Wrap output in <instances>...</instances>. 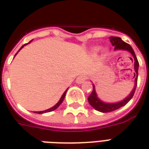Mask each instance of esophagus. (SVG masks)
Segmentation results:
<instances>
[{
    "label": "esophagus",
    "mask_w": 149,
    "mask_h": 149,
    "mask_svg": "<svg viewBox=\"0 0 149 149\" xmlns=\"http://www.w3.org/2000/svg\"><path fill=\"white\" fill-rule=\"evenodd\" d=\"M86 79H87V78H86V77H85V76H84V75H82V76H80V77H78L77 78L76 82H77V84H81V83L84 82V81H85Z\"/></svg>",
    "instance_id": "1"
}]
</instances>
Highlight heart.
Instances as JSON below:
<instances>
[{"label": "heart", "mask_w": 149, "mask_h": 149, "mask_svg": "<svg viewBox=\"0 0 149 149\" xmlns=\"http://www.w3.org/2000/svg\"><path fill=\"white\" fill-rule=\"evenodd\" d=\"M95 50H97V49H95Z\"/></svg>", "instance_id": "b5f03b06"}]
</instances>
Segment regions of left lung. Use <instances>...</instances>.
Returning a JSON list of instances; mask_svg holds the SVG:
<instances>
[{
    "instance_id": "obj_1",
    "label": "left lung",
    "mask_w": 149,
    "mask_h": 149,
    "mask_svg": "<svg viewBox=\"0 0 149 149\" xmlns=\"http://www.w3.org/2000/svg\"><path fill=\"white\" fill-rule=\"evenodd\" d=\"M110 41L112 43V45L114 46V49H124V50H128L129 52H131L132 55L133 56V58L135 61V71L136 73H134V77H135V87L133 88V90L132 91V93L128 97H126L125 100H122L119 103H115V104H106L102 102L101 100H100L97 98V94H96V91H95V87L93 85V92L90 94V96L88 97V100L90 104V105L93 108H94L95 109L101 112H112V111H115V110L118 109L120 107L124 106L126 104L128 103L129 100H131L133 95L135 93V91H136V88L137 85V78H138V68H139V62L136 56L133 49L132 48L131 46L128 45V43L123 41L120 37H110Z\"/></svg>"
}]
</instances>
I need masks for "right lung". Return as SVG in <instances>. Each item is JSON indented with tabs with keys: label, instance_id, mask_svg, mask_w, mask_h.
Here are the masks:
<instances>
[{
	"label": "right lung",
	"instance_id": "add662e5",
	"mask_svg": "<svg viewBox=\"0 0 149 149\" xmlns=\"http://www.w3.org/2000/svg\"><path fill=\"white\" fill-rule=\"evenodd\" d=\"M30 42H31V41H30ZM30 42H29V43H30ZM25 45H26V44H25ZM25 45H24L22 46V47H21V49H19V50H21V49H22V48H23V47H24V46ZM66 92H67V90L65 91V93H64V94H63V95H62L61 98V99H60V100H59V102H58V103L56 104V105H54V106L52 107V108H51V109H49L45 110V111H41V112H35V113H39V114H41V113H45V112H52V111H53V110L56 109H57V108H58V107L60 106V105H61V104L62 102H63V100H64V99H65V94H66Z\"/></svg>",
	"mask_w": 149,
	"mask_h": 149
}]
</instances>
